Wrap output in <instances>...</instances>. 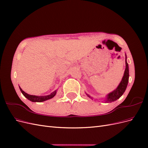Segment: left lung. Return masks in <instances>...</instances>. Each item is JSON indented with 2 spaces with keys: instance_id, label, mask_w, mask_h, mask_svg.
<instances>
[{
  "instance_id": "8db88e82",
  "label": "left lung",
  "mask_w": 148,
  "mask_h": 148,
  "mask_svg": "<svg viewBox=\"0 0 148 148\" xmlns=\"http://www.w3.org/2000/svg\"><path fill=\"white\" fill-rule=\"evenodd\" d=\"M125 64H126V68H125V70L122 81H121V82L120 83L118 87L116 88V89H115L114 91L110 92L109 95H107L106 99L105 101L106 102H112L117 100L123 95V94L124 93L125 90H126L129 78V69L128 64L127 62V56L126 57H125ZM86 95L89 97H91L90 96H89L88 94H86Z\"/></svg>"
}]
</instances>
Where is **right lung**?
I'll list each match as a JSON object with an SVG mask.
<instances>
[{
	"label": "right lung",
	"instance_id": "1",
	"mask_svg": "<svg viewBox=\"0 0 148 148\" xmlns=\"http://www.w3.org/2000/svg\"><path fill=\"white\" fill-rule=\"evenodd\" d=\"M20 89L21 93L23 95V96L26 98H27L28 100L32 101V102H41L45 101L48 100V99H51V98H52V97L55 96V95H56V92H57V90H56L55 91L52 92L51 94V95H49L39 96H34V95H28V94L26 93L25 91L22 90V89L20 87Z\"/></svg>",
	"mask_w": 148,
	"mask_h": 148
}]
</instances>
